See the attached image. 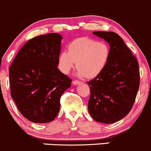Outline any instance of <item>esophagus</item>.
Wrapping results in <instances>:
<instances>
[{
	"instance_id": "34e87169",
	"label": "esophagus",
	"mask_w": 151,
	"mask_h": 151,
	"mask_svg": "<svg viewBox=\"0 0 151 151\" xmlns=\"http://www.w3.org/2000/svg\"><path fill=\"white\" fill-rule=\"evenodd\" d=\"M79 83H80V81L78 80H75L73 81V84H74V85H78V84H79Z\"/></svg>"
}]
</instances>
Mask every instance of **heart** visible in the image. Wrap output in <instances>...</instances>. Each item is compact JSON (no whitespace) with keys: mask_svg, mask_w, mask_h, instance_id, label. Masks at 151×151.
Listing matches in <instances>:
<instances>
[{"mask_svg":"<svg viewBox=\"0 0 151 151\" xmlns=\"http://www.w3.org/2000/svg\"><path fill=\"white\" fill-rule=\"evenodd\" d=\"M110 49L107 43L83 37L68 44V52H62L59 56V68L68 74L76 62L78 76L94 78L101 73L109 61Z\"/></svg>","mask_w":151,"mask_h":151,"instance_id":"heart-1","label":"heart"}]
</instances>
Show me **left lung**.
Instances as JSON below:
<instances>
[{
	"label": "left lung",
	"instance_id": "obj_1",
	"mask_svg": "<svg viewBox=\"0 0 151 151\" xmlns=\"http://www.w3.org/2000/svg\"><path fill=\"white\" fill-rule=\"evenodd\" d=\"M93 34L109 43L110 56L101 73L87 82L91 92L88 113L96 122L113 124L132 108L139 86V65L117 33L97 31Z\"/></svg>",
	"mask_w": 151,
	"mask_h": 151
}]
</instances>
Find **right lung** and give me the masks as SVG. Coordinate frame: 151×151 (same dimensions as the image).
<instances>
[{"instance_id": "add662e5", "label": "right lung", "mask_w": 151, "mask_h": 151, "mask_svg": "<svg viewBox=\"0 0 151 151\" xmlns=\"http://www.w3.org/2000/svg\"><path fill=\"white\" fill-rule=\"evenodd\" d=\"M63 37L58 33L29 40L9 68L11 95L27 120L44 124L58 114L60 97L72 80L57 66Z\"/></svg>"}]
</instances>
